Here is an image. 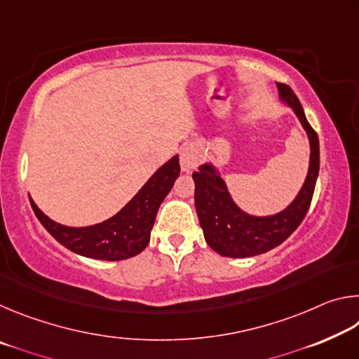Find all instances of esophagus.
Segmentation results:
<instances>
[{
	"instance_id": "obj_1",
	"label": "esophagus",
	"mask_w": 359,
	"mask_h": 359,
	"mask_svg": "<svg viewBox=\"0 0 359 359\" xmlns=\"http://www.w3.org/2000/svg\"><path fill=\"white\" fill-rule=\"evenodd\" d=\"M199 161H201V155H199V150L196 147H193V145H188V147H184V150L180 151L182 171H193V169L199 165Z\"/></svg>"
}]
</instances>
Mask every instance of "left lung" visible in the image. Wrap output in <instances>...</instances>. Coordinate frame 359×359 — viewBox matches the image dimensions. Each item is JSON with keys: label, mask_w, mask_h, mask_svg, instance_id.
<instances>
[{"label": "left lung", "mask_w": 359, "mask_h": 359, "mask_svg": "<svg viewBox=\"0 0 359 359\" xmlns=\"http://www.w3.org/2000/svg\"><path fill=\"white\" fill-rule=\"evenodd\" d=\"M282 98L294 109L311 139V168L306 184L287 209L271 217H250L233 203L215 169L204 165L193 172L194 205L204 238L212 250L229 258H247L280 245L302 223L311 208L320 171L318 135L309 123L299 100L290 85L277 83Z\"/></svg>", "instance_id": "1"}]
</instances>
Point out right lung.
<instances>
[{
    "mask_svg": "<svg viewBox=\"0 0 359 359\" xmlns=\"http://www.w3.org/2000/svg\"><path fill=\"white\" fill-rule=\"evenodd\" d=\"M180 174L179 156H174L151 175L117 215L87 228H68L52 222L29 199L34 215L60 244L87 258L118 261L135 257L147 247L156 212Z\"/></svg>",
    "mask_w": 359,
    "mask_h": 359,
    "instance_id": "obj_1",
    "label": "right lung"
}]
</instances>
